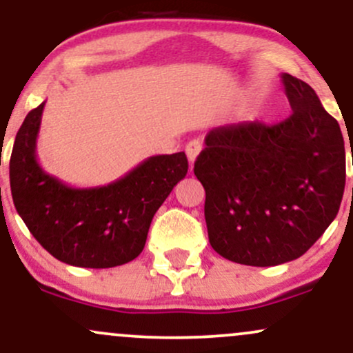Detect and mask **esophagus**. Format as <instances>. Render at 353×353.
Instances as JSON below:
<instances>
[{"mask_svg": "<svg viewBox=\"0 0 353 353\" xmlns=\"http://www.w3.org/2000/svg\"><path fill=\"white\" fill-rule=\"evenodd\" d=\"M201 151H202V144H201V141H197V139L189 141L188 145H185V154H188L190 169H192L194 161L197 159V156H199Z\"/></svg>", "mask_w": 353, "mask_h": 353, "instance_id": "obj_1", "label": "esophagus"}]
</instances>
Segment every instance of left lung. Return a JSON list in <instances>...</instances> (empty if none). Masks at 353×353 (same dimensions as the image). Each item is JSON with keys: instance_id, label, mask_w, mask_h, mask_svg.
I'll return each instance as SVG.
<instances>
[{"instance_id": "1", "label": "left lung", "mask_w": 353, "mask_h": 353, "mask_svg": "<svg viewBox=\"0 0 353 353\" xmlns=\"http://www.w3.org/2000/svg\"><path fill=\"white\" fill-rule=\"evenodd\" d=\"M292 114L282 123L210 129L194 174L205 189L209 242L237 264L270 267L303 255L337 216L345 144L337 121L302 79L281 76Z\"/></svg>"}]
</instances>
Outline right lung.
I'll use <instances>...</instances> for the list:
<instances>
[{
  "mask_svg": "<svg viewBox=\"0 0 353 353\" xmlns=\"http://www.w3.org/2000/svg\"><path fill=\"white\" fill-rule=\"evenodd\" d=\"M44 103L28 112L10 161L14 208L36 241L64 264L123 265L143 252L154 214L188 174L184 152L152 156L111 184L71 188L36 157Z\"/></svg>",
  "mask_w": 353,
  "mask_h": 353,
  "instance_id": "right-lung-1",
  "label": "right lung"
}]
</instances>
